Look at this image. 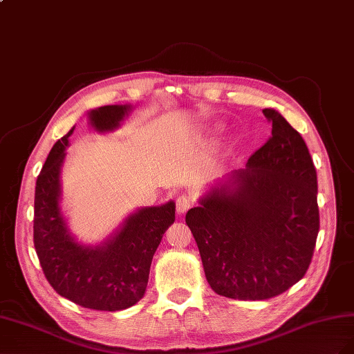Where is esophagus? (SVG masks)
<instances>
[{"label": "esophagus", "instance_id": "obj_1", "mask_svg": "<svg viewBox=\"0 0 354 354\" xmlns=\"http://www.w3.org/2000/svg\"><path fill=\"white\" fill-rule=\"evenodd\" d=\"M191 205H193V201H191V198L188 196H179L176 200L178 215H184L185 212L191 207Z\"/></svg>", "mask_w": 354, "mask_h": 354}]
</instances>
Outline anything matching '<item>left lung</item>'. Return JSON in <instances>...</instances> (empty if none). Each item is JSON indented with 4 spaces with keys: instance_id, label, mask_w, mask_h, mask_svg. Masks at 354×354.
<instances>
[{
    "instance_id": "obj_1",
    "label": "left lung",
    "mask_w": 354,
    "mask_h": 354,
    "mask_svg": "<svg viewBox=\"0 0 354 354\" xmlns=\"http://www.w3.org/2000/svg\"><path fill=\"white\" fill-rule=\"evenodd\" d=\"M271 138L187 212L212 290L257 301L304 277L319 233L317 174L304 139L274 108Z\"/></svg>"
}]
</instances>
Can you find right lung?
<instances>
[{"mask_svg":"<svg viewBox=\"0 0 354 354\" xmlns=\"http://www.w3.org/2000/svg\"><path fill=\"white\" fill-rule=\"evenodd\" d=\"M132 109L130 104L90 109L88 126L97 133H111ZM74 129L53 145L37 178L35 250L48 283L60 297L84 308L124 310L145 295L151 261L165 231L175 222V201L138 207L100 243L78 240L62 207V167Z\"/></svg>","mask_w":354,"mask_h":354,"instance_id":"right-lung-1","label":"right lung"}]
</instances>
